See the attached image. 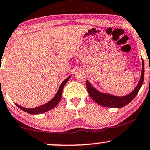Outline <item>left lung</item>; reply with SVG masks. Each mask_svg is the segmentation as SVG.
<instances>
[{
    "label": "left lung",
    "mask_w": 150,
    "mask_h": 150,
    "mask_svg": "<svg viewBox=\"0 0 150 150\" xmlns=\"http://www.w3.org/2000/svg\"><path fill=\"white\" fill-rule=\"evenodd\" d=\"M142 59V70H141V75L140 80L134 91L131 92L128 95L123 96V97H119V96H115L110 95V94L103 93L97 91V89L95 88L89 81L86 80V88L91 98L97 103L98 104L102 105L104 107H109V108H122L127 104H128L131 101L137 96L140 90L141 86L143 83L144 80V62Z\"/></svg>",
    "instance_id": "1"
}]
</instances>
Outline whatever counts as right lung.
I'll return each mask as SVG.
<instances>
[{"label": "right lung", "instance_id": "right-lung-1", "mask_svg": "<svg viewBox=\"0 0 150 150\" xmlns=\"http://www.w3.org/2000/svg\"><path fill=\"white\" fill-rule=\"evenodd\" d=\"M71 75H70L69 77H68L67 79H64V80L62 81V83H61L60 86H59L58 91H57L56 95H55V97H53L51 100H50L49 102L45 103V104L40 105V106H38V107L33 108H27L21 106V105H18L16 103V105L19 108H21L22 110L25 111L26 112L29 114H31V115H38V114L44 113L45 112L50 110H51L52 108H55L59 103L62 97L63 88L65 86L66 83H67V81H69V79L71 78Z\"/></svg>", "mask_w": 150, "mask_h": 150}]
</instances>
